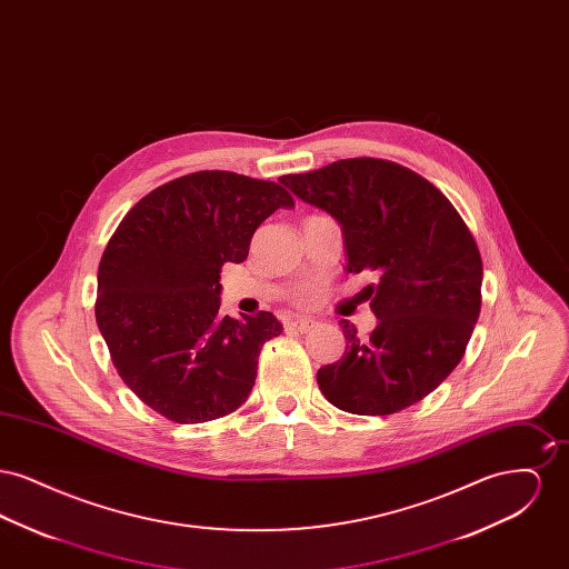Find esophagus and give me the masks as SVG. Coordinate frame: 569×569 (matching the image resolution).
I'll return each instance as SVG.
<instances>
[{
    "mask_svg": "<svg viewBox=\"0 0 569 569\" xmlns=\"http://www.w3.org/2000/svg\"><path fill=\"white\" fill-rule=\"evenodd\" d=\"M292 326L297 328L298 332H309V330H313L318 326V322L313 318H297Z\"/></svg>",
    "mask_w": 569,
    "mask_h": 569,
    "instance_id": "1",
    "label": "esophagus"
}]
</instances>
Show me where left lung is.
Instances as JSON below:
<instances>
[{"instance_id": "1", "label": "left lung", "mask_w": 569, "mask_h": 569, "mask_svg": "<svg viewBox=\"0 0 569 569\" xmlns=\"http://www.w3.org/2000/svg\"><path fill=\"white\" fill-rule=\"evenodd\" d=\"M343 230L348 272L367 286L376 330L341 320L346 353L318 371L326 399L358 416L422 401L459 365L482 307V258L452 202L401 163L352 158L279 179Z\"/></svg>"}]
</instances>
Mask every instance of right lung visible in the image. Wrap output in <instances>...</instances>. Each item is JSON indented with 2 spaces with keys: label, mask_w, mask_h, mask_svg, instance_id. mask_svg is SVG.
<instances>
[{
  "label": "right lung",
  "mask_w": 569,
  "mask_h": 569,
  "mask_svg": "<svg viewBox=\"0 0 569 569\" xmlns=\"http://www.w3.org/2000/svg\"><path fill=\"white\" fill-rule=\"evenodd\" d=\"M295 198L228 170L191 172L138 200L98 269L96 322L136 397L179 425L232 413L249 397L269 313H219V272L243 262L256 228Z\"/></svg>",
  "instance_id": "1"
}]
</instances>
